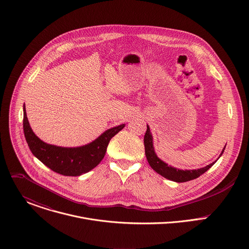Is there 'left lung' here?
<instances>
[{"instance_id": "8db88e82", "label": "left lung", "mask_w": 249, "mask_h": 249, "mask_svg": "<svg viewBox=\"0 0 249 249\" xmlns=\"http://www.w3.org/2000/svg\"><path fill=\"white\" fill-rule=\"evenodd\" d=\"M144 145H145V153H146V157L148 160L149 164L151 165V167L157 171L159 174H160L161 176L165 177V178L175 181V182H186L192 179L197 178L200 175H202L203 173H205L209 168H211L214 163L217 161H214L210 163L209 165L202 167V168H198V169H190V170H182V169H178L172 167L170 165H168L167 163L163 162L160 159L158 158V156L155 153L154 150V146H153V137L150 131V127L147 126V132L145 134L144 137ZM226 148V147H225ZM224 150L222 151L220 157L223 155ZM219 157V158H220Z\"/></svg>"}]
</instances>
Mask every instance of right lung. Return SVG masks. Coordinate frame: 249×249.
I'll use <instances>...</instances> for the list:
<instances>
[{
	"label": "right lung",
	"mask_w": 249,
	"mask_h": 249,
	"mask_svg": "<svg viewBox=\"0 0 249 249\" xmlns=\"http://www.w3.org/2000/svg\"><path fill=\"white\" fill-rule=\"evenodd\" d=\"M125 124L106 130L91 143L78 148H63L44 143L30 128L23 105V132L31 153L53 171L66 176H79L94 168L104 158L112 137Z\"/></svg>",
	"instance_id": "right-lung-1"
}]
</instances>
